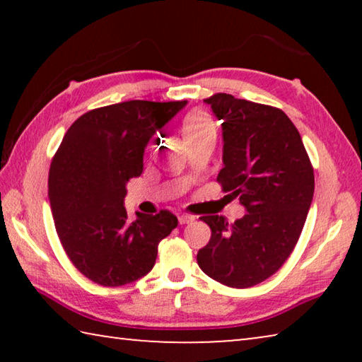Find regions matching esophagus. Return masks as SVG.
<instances>
[{"label": "esophagus", "mask_w": 362, "mask_h": 362, "mask_svg": "<svg viewBox=\"0 0 362 362\" xmlns=\"http://www.w3.org/2000/svg\"><path fill=\"white\" fill-rule=\"evenodd\" d=\"M192 222H194V217L189 216V214H180V216H179V223L180 225L192 223Z\"/></svg>", "instance_id": "34e87169"}]
</instances>
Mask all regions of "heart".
Segmentation results:
<instances>
[{
    "instance_id": "obj_1",
    "label": "heart",
    "mask_w": 362,
    "mask_h": 362,
    "mask_svg": "<svg viewBox=\"0 0 362 362\" xmlns=\"http://www.w3.org/2000/svg\"><path fill=\"white\" fill-rule=\"evenodd\" d=\"M182 134L185 142H193V140L216 136V126L209 115L201 110L188 113L182 122Z\"/></svg>"
}]
</instances>
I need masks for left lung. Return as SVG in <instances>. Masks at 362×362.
Instances as JSON below:
<instances>
[{
    "label": "left lung",
    "instance_id": "1",
    "mask_svg": "<svg viewBox=\"0 0 362 362\" xmlns=\"http://www.w3.org/2000/svg\"><path fill=\"white\" fill-rule=\"evenodd\" d=\"M204 102L222 121L217 180L240 196L246 214L235 223L216 214L201 217L212 235L196 259L209 278L246 289L276 273L296 247L313 201V168L283 110L231 94Z\"/></svg>",
    "mask_w": 362,
    "mask_h": 362
}]
</instances>
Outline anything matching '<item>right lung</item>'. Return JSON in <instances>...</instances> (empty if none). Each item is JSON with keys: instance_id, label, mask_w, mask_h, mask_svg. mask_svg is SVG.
Segmentation results:
<instances>
[{"instance_id": "obj_1", "label": "right lung", "mask_w": 362, "mask_h": 362, "mask_svg": "<svg viewBox=\"0 0 362 362\" xmlns=\"http://www.w3.org/2000/svg\"><path fill=\"white\" fill-rule=\"evenodd\" d=\"M182 102L129 100L73 122L49 169L47 196L59 240L86 278L107 287L134 283L155 267L158 244L177 226L169 211L127 217L126 183L140 177L144 153Z\"/></svg>"}]
</instances>
